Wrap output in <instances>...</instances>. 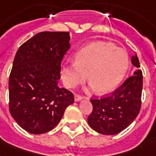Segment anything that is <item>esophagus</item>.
<instances>
[{
  "instance_id": "obj_1",
  "label": "esophagus",
  "mask_w": 156,
  "mask_h": 156,
  "mask_svg": "<svg viewBox=\"0 0 156 156\" xmlns=\"http://www.w3.org/2000/svg\"><path fill=\"white\" fill-rule=\"evenodd\" d=\"M83 100V96H81L79 95H74V100H75L76 102H78V101H80V100Z\"/></svg>"
}]
</instances>
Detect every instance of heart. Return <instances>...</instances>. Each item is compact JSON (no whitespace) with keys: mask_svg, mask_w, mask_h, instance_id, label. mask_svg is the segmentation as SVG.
<instances>
[{"mask_svg":"<svg viewBox=\"0 0 156 156\" xmlns=\"http://www.w3.org/2000/svg\"><path fill=\"white\" fill-rule=\"evenodd\" d=\"M75 61L63 64L61 76L66 87L72 88L85 80L99 93L111 91L120 84L128 70L126 50L114 44L98 41L89 44L75 54Z\"/></svg>","mask_w":156,"mask_h":156,"instance_id":"obj_1","label":"heart"}]
</instances>
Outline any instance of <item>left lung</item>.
Listing matches in <instances>:
<instances>
[{
    "label": "left lung",
    "mask_w": 156,
    "mask_h": 156,
    "mask_svg": "<svg viewBox=\"0 0 156 156\" xmlns=\"http://www.w3.org/2000/svg\"><path fill=\"white\" fill-rule=\"evenodd\" d=\"M131 61L135 67H140L136 54L132 56ZM142 90L143 73L138 69L111 95L90 100L93 111L88 116L89 126L105 135H113L124 130L140 112Z\"/></svg>",
    "instance_id": "obj_1"
}]
</instances>
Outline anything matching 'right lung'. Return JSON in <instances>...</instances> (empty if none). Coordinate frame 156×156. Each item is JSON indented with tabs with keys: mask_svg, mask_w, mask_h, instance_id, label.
Masks as SVG:
<instances>
[{
	"mask_svg": "<svg viewBox=\"0 0 156 156\" xmlns=\"http://www.w3.org/2000/svg\"><path fill=\"white\" fill-rule=\"evenodd\" d=\"M69 32L38 33L18 48L9 74V112L33 134L52 130L73 104L71 91L57 86L61 63L69 48Z\"/></svg>",
	"mask_w": 156,
	"mask_h": 156,
	"instance_id": "add662e5",
	"label": "right lung"
}]
</instances>
